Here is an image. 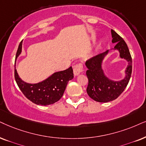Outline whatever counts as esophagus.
<instances>
[{
  "label": "esophagus",
  "instance_id": "34e87169",
  "mask_svg": "<svg viewBox=\"0 0 146 146\" xmlns=\"http://www.w3.org/2000/svg\"><path fill=\"white\" fill-rule=\"evenodd\" d=\"M83 71V65L82 64H77L73 68V73L75 75H79Z\"/></svg>",
  "mask_w": 146,
  "mask_h": 146
}]
</instances>
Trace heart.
I'll return each instance as SVG.
<instances>
[{
	"label": "heart",
	"instance_id": "heart-1",
	"mask_svg": "<svg viewBox=\"0 0 146 146\" xmlns=\"http://www.w3.org/2000/svg\"><path fill=\"white\" fill-rule=\"evenodd\" d=\"M104 40H100V42H99L98 45V48H100V47L102 46L103 44H104Z\"/></svg>",
	"mask_w": 146,
	"mask_h": 146
}]
</instances>
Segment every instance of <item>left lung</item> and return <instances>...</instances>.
I'll use <instances>...</instances> for the list:
<instances>
[{
  "instance_id": "8db88e82",
  "label": "left lung",
  "mask_w": 146,
  "mask_h": 146,
  "mask_svg": "<svg viewBox=\"0 0 146 146\" xmlns=\"http://www.w3.org/2000/svg\"><path fill=\"white\" fill-rule=\"evenodd\" d=\"M111 34L112 42L116 44L113 49L119 51L120 58L126 60L128 64L124 78L114 81L106 76L102 68L103 60L109 52L108 50L86 62L88 69L86 71L88 78L87 93L92 99L99 102H108L117 99L126 88L131 75L132 58L127 44L113 29H111Z\"/></svg>"
}]
</instances>
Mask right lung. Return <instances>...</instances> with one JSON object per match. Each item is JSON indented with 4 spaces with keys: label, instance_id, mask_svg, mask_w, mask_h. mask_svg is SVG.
Masks as SVG:
<instances>
[{
    "label": "right lung",
    "instance_id": "right-lung-1",
    "mask_svg": "<svg viewBox=\"0 0 146 146\" xmlns=\"http://www.w3.org/2000/svg\"><path fill=\"white\" fill-rule=\"evenodd\" d=\"M22 43L20 42L17 51L16 60L21 54ZM15 78L18 87L25 96L34 104L48 106L56 102L61 98L69 80L73 78V71L71 67L69 69L55 73L37 84H29L20 78L15 67Z\"/></svg>",
    "mask_w": 146,
    "mask_h": 146
}]
</instances>
